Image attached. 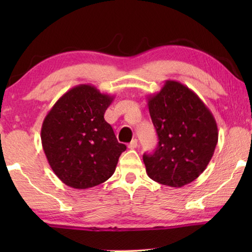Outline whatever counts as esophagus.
Listing matches in <instances>:
<instances>
[{
    "label": "esophagus",
    "mask_w": 252,
    "mask_h": 252,
    "mask_svg": "<svg viewBox=\"0 0 252 252\" xmlns=\"http://www.w3.org/2000/svg\"><path fill=\"white\" fill-rule=\"evenodd\" d=\"M136 147H138V140L136 139H133L129 144H127V148L129 149H135Z\"/></svg>",
    "instance_id": "obj_1"
}]
</instances>
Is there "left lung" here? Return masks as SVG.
<instances>
[{
	"label": "left lung",
	"instance_id": "obj_1",
	"mask_svg": "<svg viewBox=\"0 0 252 252\" xmlns=\"http://www.w3.org/2000/svg\"><path fill=\"white\" fill-rule=\"evenodd\" d=\"M158 134L152 155H143L149 178L181 188L195 180L210 162L218 143V126L211 111L189 88L168 80L148 97Z\"/></svg>",
	"mask_w": 252,
	"mask_h": 252
}]
</instances>
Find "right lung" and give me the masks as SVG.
<instances>
[{"instance_id": "right-lung-1", "label": "right lung", "mask_w": 252, "mask_h": 252, "mask_svg": "<svg viewBox=\"0 0 252 252\" xmlns=\"http://www.w3.org/2000/svg\"><path fill=\"white\" fill-rule=\"evenodd\" d=\"M114 96L91 84L72 88L55 102L41 129L46 159L57 177L74 189L104 182L126 147L104 120Z\"/></svg>"}]
</instances>
